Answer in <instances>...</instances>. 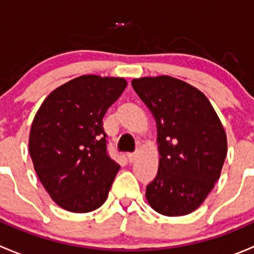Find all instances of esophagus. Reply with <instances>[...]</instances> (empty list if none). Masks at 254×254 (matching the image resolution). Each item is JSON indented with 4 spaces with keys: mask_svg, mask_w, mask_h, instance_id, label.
Instances as JSON below:
<instances>
[{
    "mask_svg": "<svg viewBox=\"0 0 254 254\" xmlns=\"http://www.w3.org/2000/svg\"><path fill=\"white\" fill-rule=\"evenodd\" d=\"M136 158H137L136 153H129V155H127V160H129L130 163L135 162V161H136Z\"/></svg>",
    "mask_w": 254,
    "mask_h": 254,
    "instance_id": "1",
    "label": "esophagus"
}]
</instances>
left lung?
<instances>
[{
	"label": "left lung",
	"mask_w": 254,
	"mask_h": 254,
	"mask_svg": "<svg viewBox=\"0 0 254 254\" xmlns=\"http://www.w3.org/2000/svg\"><path fill=\"white\" fill-rule=\"evenodd\" d=\"M132 88L157 125V176L146 188L155 211L182 216L203 204L227 153L224 127L203 92L171 76L134 78Z\"/></svg>",
	"instance_id": "1"
}]
</instances>
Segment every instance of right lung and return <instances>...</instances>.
<instances>
[{"label":"right lung","mask_w":254,"mask_h":254,"mask_svg":"<svg viewBox=\"0 0 254 254\" xmlns=\"http://www.w3.org/2000/svg\"><path fill=\"white\" fill-rule=\"evenodd\" d=\"M122 77L83 75L54 89L38 109L29 153L43 187L71 212L98 209L120 166L107 152L103 117L122 96Z\"/></svg>","instance_id":"1"}]
</instances>
